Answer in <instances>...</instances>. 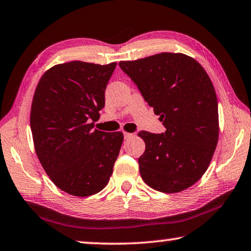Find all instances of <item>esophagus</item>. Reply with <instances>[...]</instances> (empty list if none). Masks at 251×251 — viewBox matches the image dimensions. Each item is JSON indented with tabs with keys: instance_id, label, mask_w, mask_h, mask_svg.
<instances>
[{
	"instance_id": "esophagus-1",
	"label": "esophagus",
	"mask_w": 251,
	"mask_h": 251,
	"mask_svg": "<svg viewBox=\"0 0 251 251\" xmlns=\"http://www.w3.org/2000/svg\"><path fill=\"white\" fill-rule=\"evenodd\" d=\"M124 137H125V139H129L131 137H134V134H130V133H127V131H124Z\"/></svg>"
}]
</instances>
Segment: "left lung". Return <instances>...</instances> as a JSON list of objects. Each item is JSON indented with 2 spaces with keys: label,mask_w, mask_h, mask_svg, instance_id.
<instances>
[{
  "label": "left lung",
  "mask_w": 251,
  "mask_h": 251,
  "mask_svg": "<svg viewBox=\"0 0 251 251\" xmlns=\"http://www.w3.org/2000/svg\"><path fill=\"white\" fill-rule=\"evenodd\" d=\"M166 127L142 130L145 152L138 158L143 180L161 193H179L202 177L218 143V101L211 79L196 59L159 53L120 62Z\"/></svg>",
  "instance_id": "obj_1"
}]
</instances>
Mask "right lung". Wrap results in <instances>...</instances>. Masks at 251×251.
<instances>
[{"label":"right lung","mask_w":251,"mask_h":251,"mask_svg":"<svg viewBox=\"0 0 251 251\" xmlns=\"http://www.w3.org/2000/svg\"><path fill=\"white\" fill-rule=\"evenodd\" d=\"M72 61L42 75L31 106L35 152L54 185L87 197L108 184L124 135L94 129L105 88L116 67Z\"/></svg>","instance_id":"add662e5"}]
</instances>
